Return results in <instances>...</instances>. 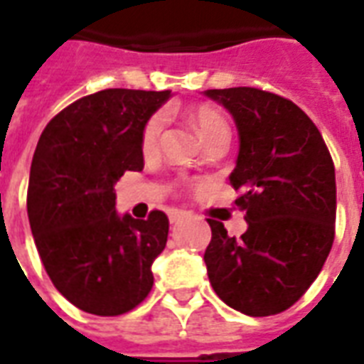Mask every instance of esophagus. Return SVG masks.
I'll return each mask as SVG.
<instances>
[{
    "instance_id": "obj_1",
    "label": "esophagus",
    "mask_w": 364,
    "mask_h": 364,
    "mask_svg": "<svg viewBox=\"0 0 364 364\" xmlns=\"http://www.w3.org/2000/svg\"><path fill=\"white\" fill-rule=\"evenodd\" d=\"M185 215H187V212H183V210H170V223H177Z\"/></svg>"
}]
</instances>
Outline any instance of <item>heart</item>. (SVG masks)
Returning <instances> with one entry per match:
<instances>
[{
    "label": "heart",
    "instance_id": "obj_1",
    "mask_svg": "<svg viewBox=\"0 0 364 364\" xmlns=\"http://www.w3.org/2000/svg\"><path fill=\"white\" fill-rule=\"evenodd\" d=\"M191 122L196 127V132L200 133V137L204 141H210L212 137L219 135V133H229V126H227V120L223 118V114L219 112L218 108L210 107V105H202V107H196L191 112ZM164 127V116L154 114L149 118V122L145 124V129H143V137H141V145H143V151L151 152L156 149L158 139H160V133H162Z\"/></svg>",
    "mask_w": 364,
    "mask_h": 364
}]
</instances>
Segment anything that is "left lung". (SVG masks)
Instances as JSON below:
<instances>
[{
    "label": "left lung",
    "mask_w": 364,
    "mask_h": 364,
    "mask_svg": "<svg viewBox=\"0 0 364 364\" xmlns=\"http://www.w3.org/2000/svg\"><path fill=\"white\" fill-rule=\"evenodd\" d=\"M238 132L237 206L248 229L229 237L208 219V279L229 307L267 317L294 305L321 273L334 242L336 176L317 126L284 97L256 87L208 90Z\"/></svg>",
    "instance_id": "1"
}]
</instances>
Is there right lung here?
<instances>
[{"label": "right lung", "mask_w": 364, "mask_h": 364, "mask_svg": "<svg viewBox=\"0 0 364 364\" xmlns=\"http://www.w3.org/2000/svg\"><path fill=\"white\" fill-rule=\"evenodd\" d=\"M171 91L105 90L60 110L41 133L28 219L55 288L77 309L114 317L149 296L170 221L116 212L114 185L143 170V129Z\"/></svg>", "instance_id": "add662e5"}]
</instances>
